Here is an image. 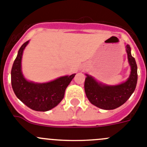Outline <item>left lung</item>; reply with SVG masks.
Listing matches in <instances>:
<instances>
[{"mask_svg":"<svg viewBox=\"0 0 147 147\" xmlns=\"http://www.w3.org/2000/svg\"><path fill=\"white\" fill-rule=\"evenodd\" d=\"M130 74L126 81L118 85H107L98 82L94 78L86 74L84 83L86 95L92 105L104 110H113L123 105L136 89L138 74L136 60L131 55L129 45L125 46Z\"/></svg>","mask_w":147,"mask_h":147,"instance_id":"8db88e82","label":"left lung"}]
</instances>
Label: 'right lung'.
Listing matches in <instances>:
<instances>
[{
	"mask_svg": "<svg viewBox=\"0 0 147 147\" xmlns=\"http://www.w3.org/2000/svg\"><path fill=\"white\" fill-rule=\"evenodd\" d=\"M29 41L25 42L18 51L11 72L13 91L18 99L28 108L36 111H47L57 106L64 96L65 90L75 74L66 75L47 83L29 81L22 72L23 51Z\"/></svg>",
	"mask_w": 147,
	"mask_h": 147,
	"instance_id": "1",
	"label": "right lung"
}]
</instances>
